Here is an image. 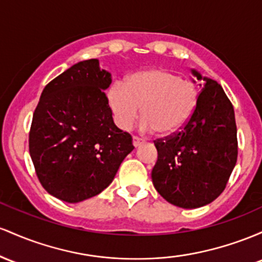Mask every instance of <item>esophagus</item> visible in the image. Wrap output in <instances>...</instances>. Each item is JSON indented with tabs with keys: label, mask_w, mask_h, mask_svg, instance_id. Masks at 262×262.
Wrapping results in <instances>:
<instances>
[{
	"label": "esophagus",
	"mask_w": 262,
	"mask_h": 262,
	"mask_svg": "<svg viewBox=\"0 0 262 262\" xmlns=\"http://www.w3.org/2000/svg\"><path fill=\"white\" fill-rule=\"evenodd\" d=\"M143 142H145V141H143L142 139H139V137H136V136L132 137V143H134V146L136 147V148H137V147H140L141 145H142Z\"/></svg>",
	"instance_id": "34e87169"
}]
</instances>
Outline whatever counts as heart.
Segmentation results:
<instances>
[{
    "label": "heart",
    "mask_w": 262,
    "mask_h": 262,
    "mask_svg": "<svg viewBox=\"0 0 262 262\" xmlns=\"http://www.w3.org/2000/svg\"><path fill=\"white\" fill-rule=\"evenodd\" d=\"M198 86L166 69L135 73L123 83H114L107 92V102L116 125L128 130L142 106V130L158 136L178 134L189 122L198 106Z\"/></svg>",
    "instance_id": "obj_1"
}]
</instances>
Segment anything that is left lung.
Returning <instances> with one entry per match:
<instances>
[{
    "label": "left lung",
    "instance_id": "8db88e82",
    "mask_svg": "<svg viewBox=\"0 0 262 262\" xmlns=\"http://www.w3.org/2000/svg\"><path fill=\"white\" fill-rule=\"evenodd\" d=\"M192 74L204 81L198 106L178 134L155 141L158 158L151 174L156 190L184 209L215 201L225 189L237 158L230 100L215 80L195 69Z\"/></svg>",
    "mask_w": 262,
    "mask_h": 262
}]
</instances>
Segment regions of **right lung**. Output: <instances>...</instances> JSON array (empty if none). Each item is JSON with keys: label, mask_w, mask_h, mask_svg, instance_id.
<instances>
[{"label": "right lung", "mask_w": 262, "mask_h": 262, "mask_svg": "<svg viewBox=\"0 0 262 262\" xmlns=\"http://www.w3.org/2000/svg\"><path fill=\"white\" fill-rule=\"evenodd\" d=\"M111 74L98 59L79 61L44 88L29 131V155L44 189L67 203L110 186L132 149L114 123L105 90Z\"/></svg>", "instance_id": "add662e5"}]
</instances>
